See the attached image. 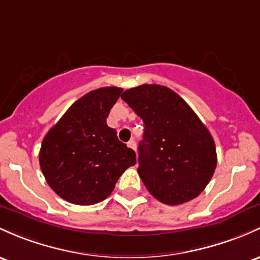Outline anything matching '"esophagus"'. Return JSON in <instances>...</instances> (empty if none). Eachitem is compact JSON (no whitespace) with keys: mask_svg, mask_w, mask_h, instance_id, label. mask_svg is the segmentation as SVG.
<instances>
[{"mask_svg":"<svg viewBox=\"0 0 260 260\" xmlns=\"http://www.w3.org/2000/svg\"><path fill=\"white\" fill-rule=\"evenodd\" d=\"M127 145H128V148H131V149L136 150V142L133 141V139H131V141L127 143Z\"/></svg>","mask_w":260,"mask_h":260,"instance_id":"obj_1","label":"esophagus"}]
</instances>
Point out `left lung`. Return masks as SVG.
<instances>
[{
	"label": "left lung",
	"instance_id": "obj_1",
	"mask_svg": "<svg viewBox=\"0 0 260 260\" xmlns=\"http://www.w3.org/2000/svg\"><path fill=\"white\" fill-rule=\"evenodd\" d=\"M121 99L144 122L138 174L148 191L172 206L198 198L217 165L206 125L167 86L141 85L125 90Z\"/></svg>",
	"mask_w": 260,
	"mask_h": 260
}]
</instances>
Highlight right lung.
<instances>
[{
	"instance_id": "add662e5",
	"label": "right lung",
	"mask_w": 260,
	"mask_h": 260,
	"mask_svg": "<svg viewBox=\"0 0 260 260\" xmlns=\"http://www.w3.org/2000/svg\"><path fill=\"white\" fill-rule=\"evenodd\" d=\"M110 86L90 91L71 105L42 142L39 164L54 192L75 205H93L111 195L136 153L106 123L122 93Z\"/></svg>"
}]
</instances>
